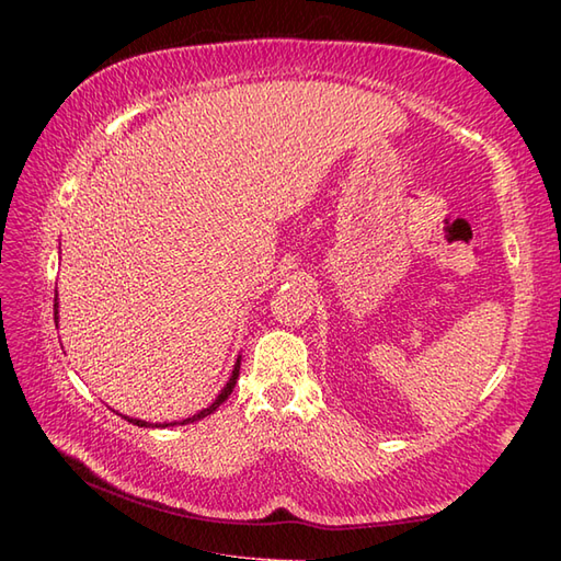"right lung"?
<instances>
[{
  "label": "right lung",
  "mask_w": 561,
  "mask_h": 561,
  "mask_svg": "<svg viewBox=\"0 0 561 561\" xmlns=\"http://www.w3.org/2000/svg\"><path fill=\"white\" fill-rule=\"evenodd\" d=\"M55 323H57V299H55ZM238 371H241V356H238V362H236V366H233V374H231V378H229V383L224 386V390L219 392V398L214 400L207 410H202V412H197V414H193V416H187V420H183L181 424H190V422H197V420H205L207 414H211V412H217V408L219 404L231 396L233 392V386H236V380H238ZM127 422H133V424H137V426H151L149 422H141V420H129V416H125ZM175 424V422H173ZM163 426H169V424H163Z\"/></svg>",
  "instance_id": "add662e5"
}]
</instances>
